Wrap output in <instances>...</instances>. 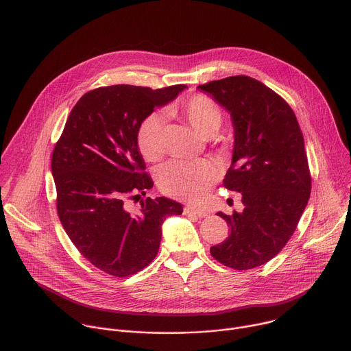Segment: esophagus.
<instances>
[{"label":"esophagus","instance_id":"1","mask_svg":"<svg viewBox=\"0 0 351 351\" xmlns=\"http://www.w3.org/2000/svg\"><path fill=\"white\" fill-rule=\"evenodd\" d=\"M184 215H187V216H197V217L208 216V213L204 209H197V208H193V206H186L184 208Z\"/></svg>","mask_w":351,"mask_h":351}]
</instances>
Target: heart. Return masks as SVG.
Returning a JSON list of instances; mask_svg holds the SVG:
<instances>
[{
	"label": "heart",
	"mask_w": 351,
	"mask_h": 351,
	"mask_svg": "<svg viewBox=\"0 0 351 351\" xmlns=\"http://www.w3.org/2000/svg\"><path fill=\"white\" fill-rule=\"evenodd\" d=\"M169 112L179 113L204 138L213 135L223 123L221 109L204 94L171 106ZM138 146L149 161H158L164 156V119L160 113H150L143 119L138 130ZM217 178L219 171L209 160L171 161L158 172V187L171 197L195 202L206 195Z\"/></svg>",
	"instance_id": "obj_1"
}]
</instances>
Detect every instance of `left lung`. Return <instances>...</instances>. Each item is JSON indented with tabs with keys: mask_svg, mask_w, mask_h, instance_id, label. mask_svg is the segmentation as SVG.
<instances>
[{
	"mask_svg": "<svg viewBox=\"0 0 351 351\" xmlns=\"http://www.w3.org/2000/svg\"><path fill=\"white\" fill-rule=\"evenodd\" d=\"M231 116L232 162L223 184L242 194L243 212H219L231 232L210 254L237 271L272 260L289 242L308 205L312 179L304 135L290 105L245 75L198 86Z\"/></svg>",
	"mask_w": 351,
	"mask_h": 351,
	"instance_id": "1",
	"label": "left lung"
}]
</instances>
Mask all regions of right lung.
Wrapping results in <instances>:
<instances>
[{
    "label": "right lung",
    "mask_w": 351,
    "mask_h": 351,
    "mask_svg": "<svg viewBox=\"0 0 351 351\" xmlns=\"http://www.w3.org/2000/svg\"><path fill=\"white\" fill-rule=\"evenodd\" d=\"M186 87L116 84L91 90L71 110L53 150L60 221L80 254L112 276L146 268L157 256L162 223L183 212L182 204L165 197L141 201L136 215L124 202L153 187L138 147L141 123Z\"/></svg>",
    "instance_id": "right-lung-1"
}]
</instances>
